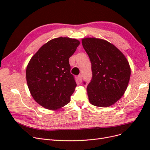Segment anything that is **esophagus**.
<instances>
[{
  "instance_id": "obj_1",
  "label": "esophagus",
  "mask_w": 150,
  "mask_h": 150,
  "mask_svg": "<svg viewBox=\"0 0 150 150\" xmlns=\"http://www.w3.org/2000/svg\"><path fill=\"white\" fill-rule=\"evenodd\" d=\"M78 80H79V83H81V82H82V75L81 74L78 76Z\"/></svg>"
}]
</instances>
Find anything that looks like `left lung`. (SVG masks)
<instances>
[{
	"label": "left lung",
	"instance_id": "obj_1",
	"mask_svg": "<svg viewBox=\"0 0 150 150\" xmlns=\"http://www.w3.org/2000/svg\"><path fill=\"white\" fill-rule=\"evenodd\" d=\"M88 54L93 78L87 86L90 103L109 107L123 96L130 79L131 68L125 56L115 45L95 38L82 39Z\"/></svg>",
	"mask_w": 150,
	"mask_h": 150
}]
</instances>
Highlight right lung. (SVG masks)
Instances as JSON below:
<instances>
[{
    "mask_svg": "<svg viewBox=\"0 0 150 150\" xmlns=\"http://www.w3.org/2000/svg\"><path fill=\"white\" fill-rule=\"evenodd\" d=\"M79 44L76 39L54 38L31 57L26 81L31 96L39 105L57 110L70 102L77 84L70 72L69 59Z\"/></svg>",
    "mask_w": 150,
    "mask_h": 150,
    "instance_id": "obj_1",
    "label": "right lung"
}]
</instances>
